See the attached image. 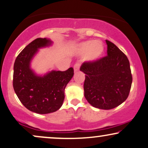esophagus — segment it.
<instances>
[{"instance_id":"obj_1","label":"esophagus","mask_w":148,"mask_h":148,"mask_svg":"<svg viewBox=\"0 0 148 148\" xmlns=\"http://www.w3.org/2000/svg\"><path fill=\"white\" fill-rule=\"evenodd\" d=\"M79 68H80V64L79 62H77L75 64V65L73 66V69H74V71L75 72H77L79 70Z\"/></svg>"}]
</instances>
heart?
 Returning a JSON list of instances; mask_svg holds the SVG:
<instances>
[{
	"label": "heart",
	"mask_w": 148,
	"mask_h": 148,
	"mask_svg": "<svg viewBox=\"0 0 148 148\" xmlns=\"http://www.w3.org/2000/svg\"><path fill=\"white\" fill-rule=\"evenodd\" d=\"M105 46L100 41L88 40L77 45L76 51L79 54H84V59L86 62H93L102 56Z\"/></svg>",
	"instance_id": "1"
}]
</instances>
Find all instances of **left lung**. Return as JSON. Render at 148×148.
I'll return each mask as SVG.
<instances>
[{
    "label": "left lung",
    "instance_id": "1",
    "mask_svg": "<svg viewBox=\"0 0 148 148\" xmlns=\"http://www.w3.org/2000/svg\"><path fill=\"white\" fill-rule=\"evenodd\" d=\"M107 56L93 62H84L80 71L86 74L84 96L92 106L112 109L126 101L131 88L130 63L126 56L106 40Z\"/></svg>",
    "mask_w": 148,
    "mask_h": 148
}]
</instances>
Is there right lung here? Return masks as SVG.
<instances>
[{
    "label": "right lung",
    "mask_w": 148,
    "mask_h": 148,
    "mask_svg": "<svg viewBox=\"0 0 148 148\" xmlns=\"http://www.w3.org/2000/svg\"><path fill=\"white\" fill-rule=\"evenodd\" d=\"M52 43L47 38H38L28 44L15 59L13 86L20 102L28 110L39 114L56 112L62 105L64 90L73 76L72 67L65 71H51L38 75L30 62L39 49Z\"/></svg>",
    "instance_id": "obj_1"
}]
</instances>
